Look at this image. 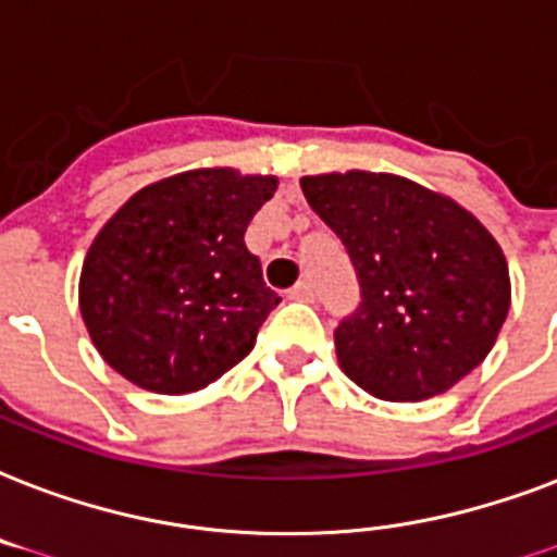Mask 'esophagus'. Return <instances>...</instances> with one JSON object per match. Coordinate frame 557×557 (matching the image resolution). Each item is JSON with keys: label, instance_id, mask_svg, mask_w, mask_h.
<instances>
[{"label": "esophagus", "instance_id": "esophagus-1", "mask_svg": "<svg viewBox=\"0 0 557 557\" xmlns=\"http://www.w3.org/2000/svg\"><path fill=\"white\" fill-rule=\"evenodd\" d=\"M287 299L293 301H313V284L310 282H299L296 287L287 290Z\"/></svg>", "mask_w": 557, "mask_h": 557}]
</instances>
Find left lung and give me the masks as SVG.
<instances>
[{
  "mask_svg": "<svg viewBox=\"0 0 557 557\" xmlns=\"http://www.w3.org/2000/svg\"><path fill=\"white\" fill-rule=\"evenodd\" d=\"M346 244L360 308L334 331L339 369L381 400L442 395L488 357L511 305L497 238L447 194L398 174L301 176Z\"/></svg>",
  "mask_w": 557,
  "mask_h": 557,
  "instance_id": "left-lung-1",
  "label": "left lung"
}]
</instances>
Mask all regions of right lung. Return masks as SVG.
<instances>
[{
    "label": "right lung",
    "mask_w": 557,
    "mask_h": 557,
    "mask_svg": "<svg viewBox=\"0 0 557 557\" xmlns=\"http://www.w3.org/2000/svg\"><path fill=\"white\" fill-rule=\"evenodd\" d=\"M275 176L197 168L136 191L95 235L77 301L98 355L159 395L206 389L278 305L244 244Z\"/></svg>",
    "instance_id": "add662e5"
}]
</instances>
